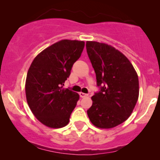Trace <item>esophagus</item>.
I'll return each instance as SVG.
<instances>
[{
  "label": "esophagus",
  "mask_w": 160,
  "mask_h": 160,
  "mask_svg": "<svg viewBox=\"0 0 160 160\" xmlns=\"http://www.w3.org/2000/svg\"><path fill=\"white\" fill-rule=\"evenodd\" d=\"M79 95H80V96L81 97V98H85V97H87L88 96L87 94H85V93L81 92H80L79 93Z\"/></svg>",
  "instance_id": "obj_1"
}]
</instances>
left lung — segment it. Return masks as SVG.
Wrapping results in <instances>:
<instances>
[{
	"mask_svg": "<svg viewBox=\"0 0 160 160\" xmlns=\"http://www.w3.org/2000/svg\"><path fill=\"white\" fill-rule=\"evenodd\" d=\"M86 47L101 87L91 98L88 117L96 127L113 128L132 113L139 95L138 77L126 56L112 46L87 41Z\"/></svg>",
	"mask_w": 160,
	"mask_h": 160,
	"instance_id": "1",
	"label": "left lung"
}]
</instances>
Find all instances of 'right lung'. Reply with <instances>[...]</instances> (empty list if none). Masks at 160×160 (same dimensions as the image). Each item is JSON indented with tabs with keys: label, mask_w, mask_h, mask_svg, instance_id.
I'll return each mask as SVG.
<instances>
[{
	"label": "right lung",
	"mask_w": 160,
	"mask_h": 160,
	"mask_svg": "<svg viewBox=\"0 0 160 160\" xmlns=\"http://www.w3.org/2000/svg\"><path fill=\"white\" fill-rule=\"evenodd\" d=\"M84 46L81 40L56 42L40 52L28 71V104L36 118L47 127L62 128L69 122L80 95L63 86Z\"/></svg>",
	"instance_id": "add662e5"
}]
</instances>
